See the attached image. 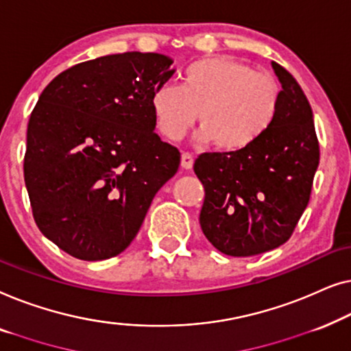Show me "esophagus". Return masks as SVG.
Here are the masks:
<instances>
[{
    "mask_svg": "<svg viewBox=\"0 0 351 351\" xmlns=\"http://www.w3.org/2000/svg\"><path fill=\"white\" fill-rule=\"evenodd\" d=\"M194 165V156L191 152H182L181 154V167L186 170H191Z\"/></svg>",
    "mask_w": 351,
    "mask_h": 351,
    "instance_id": "esophagus-1",
    "label": "esophagus"
}]
</instances>
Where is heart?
I'll list each match as a JSON object with an SVG mask.
<instances>
[{
	"label": "heart",
	"mask_w": 351,
	"mask_h": 351,
	"mask_svg": "<svg viewBox=\"0 0 351 351\" xmlns=\"http://www.w3.org/2000/svg\"><path fill=\"white\" fill-rule=\"evenodd\" d=\"M281 88L269 73L254 71L229 57L192 62L180 87L164 84L151 93L156 127L169 140H180L199 114L200 136L219 151L248 149L274 125Z\"/></svg>",
	"instance_id": "b5f03b06"
}]
</instances>
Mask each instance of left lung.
Here are the masks:
<instances>
[{"mask_svg":"<svg viewBox=\"0 0 351 351\" xmlns=\"http://www.w3.org/2000/svg\"><path fill=\"white\" fill-rule=\"evenodd\" d=\"M272 68L281 84L274 125L248 149L204 152L194 171L205 187L200 227L221 253L248 258L289 240L312 192L319 145L312 108L291 73Z\"/></svg>","mask_w":351,"mask_h":351,"instance_id":"8db88e82","label":"left lung"}]
</instances>
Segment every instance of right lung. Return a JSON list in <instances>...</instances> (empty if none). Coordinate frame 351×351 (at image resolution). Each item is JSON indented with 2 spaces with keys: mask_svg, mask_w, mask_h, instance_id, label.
<instances>
[{
  "mask_svg": "<svg viewBox=\"0 0 351 351\" xmlns=\"http://www.w3.org/2000/svg\"><path fill=\"white\" fill-rule=\"evenodd\" d=\"M171 58L124 52L53 77L32 111L23 175L34 223L82 261L121 254L181 154L154 132L151 93Z\"/></svg>",
  "mask_w": 351,
  "mask_h": 351,
  "instance_id": "1",
  "label": "right lung"
}]
</instances>
